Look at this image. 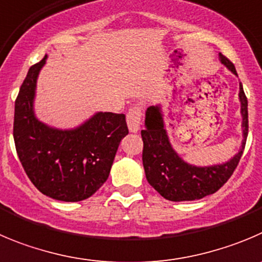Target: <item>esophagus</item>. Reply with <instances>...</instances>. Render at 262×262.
<instances>
[{"mask_svg": "<svg viewBox=\"0 0 262 262\" xmlns=\"http://www.w3.org/2000/svg\"><path fill=\"white\" fill-rule=\"evenodd\" d=\"M141 120H142V111H141V107L134 106L129 110V112L126 114V123H128L129 130L136 133L141 128Z\"/></svg>", "mask_w": 262, "mask_h": 262, "instance_id": "esophagus-1", "label": "esophagus"}]
</instances>
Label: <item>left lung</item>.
<instances>
[{
    "label": "left lung",
    "instance_id": "1",
    "mask_svg": "<svg viewBox=\"0 0 262 262\" xmlns=\"http://www.w3.org/2000/svg\"><path fill=\"white\" fill-rule=\"evenodd\" d=\"M220 57L222 64L238 76L233 63L222 54H220ZM239 101L243 117L241 150L226 163L209 167H196L183 160L170 145L161 107H148L145 119L146 129L141 132L143 139L142 161L148 183L161 196L170 202L202 199L207 195L214 194L227 182L243 155L248 136V101L242 82L239 84Z\"/></svg>",
    "mask_w": 262,
    "mask_h": 262
}]
</instances>
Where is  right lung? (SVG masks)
Here are the masks:
<instances>
[{"label": "right lung", "mask_w": 262, "mask_h": 262, "mask_svg": "<svg viewBox=\"0 0 262 262\" xmlns=\"http://www.w3.org/2000/svg\"><path fill=\"white\" fill-rule=\"evenodd\" d=\"M46 63L29 68L15 101L14 141L31 182L62 202L92 196L107 181L120 141L129 133L125 115L97 112L75 129L51 128L33 111L36 82Z\"/></svg>", "instance_id": "add662e5"}]
</instances>
